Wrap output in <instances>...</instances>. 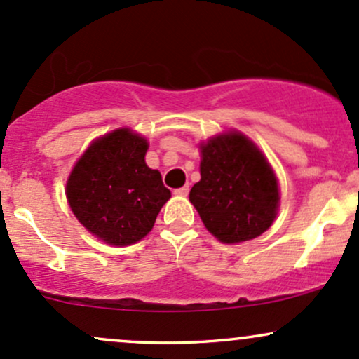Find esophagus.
Returning a JSON list of instances; mask_svg holds the SVG:
<instances>
[{
	"label": "esophagus",
	"mask_w": 359,
	"mask_h": 359,
	"mask_svg": "<svg viewBox=\"0 0 359 359\" xmlns=\"http://www.w3.org/2000/svg\"><path fill=\"white\" fill-rule=\"evenodd\" d=\"M173 194L180 196V198H186V196L189 194V186H184V187L175 189V191H173Z\"/></svg>",
	"instance_id": "1"
}]
</instances>
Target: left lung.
Returning a JSON list of instances; mask_svg holds the SVG:
<instances>
[{
    "label": "left lung",
    "mask_w": 359,
    "mask_h": 359,
    "mask_svg": "<svg viewBox=\"0 0 359 359\" xmlns=\"http://www.w3.org/2000/svg\"><path fill=\"white\" fill-rule=\"evenodd\" d=\"M201 180L189 192L204 226L223 243L262 235L274 222L279 189L273 168L238 131L201 143Z\"/></svg>",
    "instance_id": "left-lung-1"
}]
</instances>
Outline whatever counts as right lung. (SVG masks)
I'll use <instances>...</instances> for the list:
<instances>
[{"label": "right lung", "instance_id": "1", "mask_svg": "<svg viewBox=\"0 0 359 359\" xmlns=\"http://www.w3.org/2000/svg\"><path fill=\"white\" fill-rule=\"evenodd\" d=\"M148 141L122 128L98 137L76 161L66 184L71 211L109 245H131L147 237L170 199L158 170L144 161Z\"/></svg>", "mask_w": 359, "mask_h": 359}]
</instances>
